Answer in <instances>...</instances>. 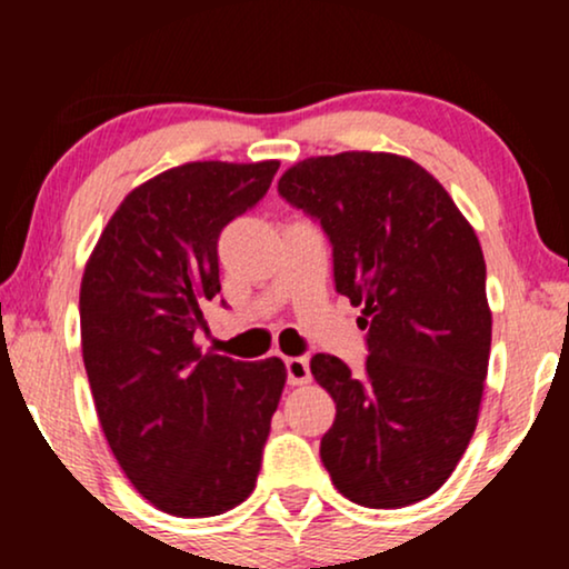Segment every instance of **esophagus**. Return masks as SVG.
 Masks as SVG:
<instances>
[{
	"label": "esophagus",
	"mask_w": 569,
	"mask_h": 569,
	"mask_svg": "<svg viewBox=\"0 0 569 569\" xmlns=\"http://www.w3.org/2000/svg\"><path fill=\"white\" fill-rule=\"evenodd\" d=\"M286 371H289V385H307L312 380L307 358H286Z\"/></svg>",
	"instance_id": "34e87169"
}]
</instances>
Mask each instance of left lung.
Instances as JSON below:
<instances>
[{"mask_svg": "<svg viewBox=\"0 0 569 569\" xmlns=\"http://www.w3.org/2000/svg\"><path fill=\"white\" fill-rule=\"evenodd\" d=\"M278 192L321 221L337 291L369 329L361 375L326 352L310 361L337 403L326 471L358 506L426 500L466 455L485 396L492 310L471 221L433 173L393 152L299 160Z\"/></svg>", "mask_w": 569, "mask_h": 569, "instance_id": "left-lung-1", "label": "left lung"}]
</instances>
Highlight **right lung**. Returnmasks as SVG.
Masks as SVG:
<instances>
[{
  "mask_svg": "<svg viewBox=\"0 0 569 569\" xmlns=\"http://www.w3.org/2000/svg\"><path fill=\"white\" fill-rule=\"evenodd\" d=\"M278 160L168 168L117 206L80 286L82 361L109 449L154 508L194 519L257 487L286 363L202 352L221 291L219 232L272 184Z\"/></svg>",
  "mask_w": 569,
  "mask_h": 569,
  "instance_id": "obj_1",
  "label": "right lung"
}]
</instances>
